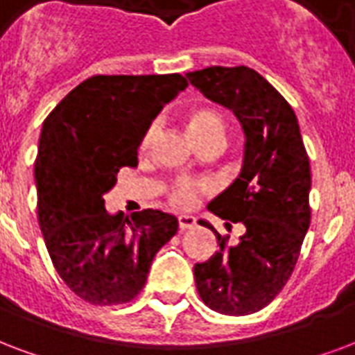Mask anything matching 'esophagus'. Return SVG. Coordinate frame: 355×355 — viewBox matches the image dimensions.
<instances>
[{"label": "esophagus", "mask_w": 355, "mask_h": 355, "mask_svg": "<svg viewBox=\"0 0 355 355\" xmlns=\"http://www.w3.org/2000/svg\"><path fill=\"white\" fill-rule=\"evenodd\" d=\"M178 225H180V230H189L196 225V218L193 215H180L178 217Z\"/></svg>", "instance_id": "34e87169"}]
</instances>
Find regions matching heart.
Wrapping results in <instances>:
<instances>
[{
	"label": "heart",
	"instance_id": "1",
	"mask_svg": "<svg viewBox=\"0 0 355 355\" xmlns=\"http://www.w3.org/2000/svg\"><path fill=\"white\" fill-rule=\"evenodd\" d=\"M185 125H187L189 137L193 138V142H202V140H225V121L218 112H215L209 106H196L193 110L187 112L185 117ZM155 135V127H149L142 138V149H146L153 140ZM196 200V189L189 183H180L175 185L172 191V204L178 207H189L193 206Z\"/></svg>",
	"mask_w": 355,
	"mask_h": 355
}]
</instances>
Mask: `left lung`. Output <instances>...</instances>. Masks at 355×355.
<instances>
[{
  "label": "left lung",
  "mask_w": 355,
  "mask_h": 355,
  "mask_svg": "<svg viewBox=\"0 0 355 355\" xmlns=\"http://www.w3.org/2000/svg\"><path fill=\"white\" fill-rule=\"evenodd\" d=\"M202 95L230 110L245 137L241 172L207 204L226 228L243 226L236 245L217 236L218 250L194 266L207 307L243 316L275 300L292 275L311 225V166L292 106L249 67L213 65L187 73Z\"/></svg>",
  "instance_id": "8db88e82"
}]
</instances>
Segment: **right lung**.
Masks as SVG:
<instances>
[{
  "mask_svg": "<svg viewBox=\"0 0 355 355\" xmlns=\"http://www.w3.org/2000/svg\"><path fill=\"white\" fill-rule=\"evenodd\" d=\"M187 86L181 74H98L74 87L42 123L39 226L55 271L87 303L137 297L155 254L178 232V218L159 209L129 218L108 213L105 194L119 168H137L151 121Z\"/></svg>",
  "mask_w": 355,
  "mask_h": 355,
  "instance_id": "obj_1",
  "label": "right lung"
}]
</instances>
